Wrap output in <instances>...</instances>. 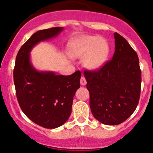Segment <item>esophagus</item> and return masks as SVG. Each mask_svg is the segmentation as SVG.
Returning <instances> with one entry per match:
<instances>
[{"mask_svg":"<svg viewBox=\"0 0 153 153\" xmlns=\"http://www.w3.org/2000/svg\"><path fill=\"white\" fill-rule=\"evenodd\" d=\"M86 80H85V78H84V77H81V78H80V84H81V85H86Z\"/></svg>","mask_w":153,"mask_h":153,"instance_id":"esophagus-1","label":"esophagus"}]
</instances>
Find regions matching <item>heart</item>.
Instances as JSON below:
<instances>
[{
  "instance_id": "b5f03b06",
  "label": "heart",
  "mask_w": 153,
  "mask_h": 153,
  "mask_svg": "<svg viewBox=\"0 0 153 153\" xmlns=\"http://www.w3.org/2000/svg\"><path fill=\"white\" fill-rule=\"evenodd\" d=\"M108 45L105 39L97 36H86L78 42L73 53L76 57H87L86 66L96 70L103 65L108 54Z\"/></svg>"
}]
</instances>
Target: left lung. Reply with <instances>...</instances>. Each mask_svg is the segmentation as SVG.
Masks as SVG:
<instances>
[{
  "mask_svg": "<svg viewBox=\"0 0 153 153\" xmlns=\"http://www.w3.org/2000/svg\"><path fill=\"white\" fill-rule=\"evenodd\" d=\"M113 57L96 71H85L91 112L100 122L117 125L136 109L141 91V70L137 52L114 33Z\"/></svg>",
  "mask_w": 153,
  "mask_h": 153,
  "instance_id": "1",
  "label": "left lung"
}]
</instances>
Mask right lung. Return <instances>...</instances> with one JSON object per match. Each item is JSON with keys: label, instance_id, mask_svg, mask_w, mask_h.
Here are the masks:
<instances>
[{"label": "right lung", "instance_id": "right-lung-1", "mask_svg": "<svg viewBox=\"0 0 153 153\" xmlns=\"http://www.w3.org/2000/svg\"><path fill=\"white\" fill-rule=\"evenodd\" d=\"M62 27L34 33L19 50L13 70L16 94L21 108L35 124L54 129L66 122L72 111L73 97L80 88L81 73L71 75L39 72L30 62V52L36 44L57 36Z\"/></svg>", "mask_w": 153, "mask_h": 153}]
</instances>
